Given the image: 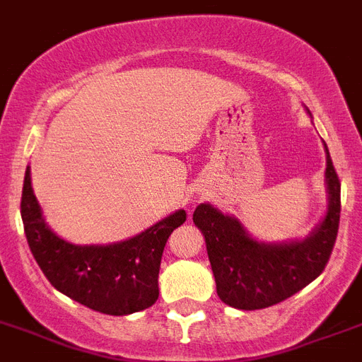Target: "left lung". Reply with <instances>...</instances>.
<instances>
[{"mask_svg": "<svg viewBox=\"0 0 362 362\" xmlns=\"http://www.w3.org/2000/svg\"><path fill=\"white\" fill-rule=\"evenodd\" d=\"M327 153L325 181L329 209L309 238L291 244H261L247 237L240 222L209 203L194 211V223L207 244L220 300L235 309L255 310L281 303L315 281L329 261L340 222V181Z\"/></svg>", "mask_w": 362, "mask_h": 362, "instance_id": "left-lung-1", "label": "left lung"}]
</instances>
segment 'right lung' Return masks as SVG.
<instances>
[{
  "instance_id": "1",
  "label": "right lung",
  "mask_w": 362,
  "mask_h": 362,
  "mask_svg": "<svg viewBox=\"0 0 362 362\" xmlns=\"http://www.w3.org/2000/svg\"><path fill=\"white\" fill-rule=\"evenodd\" d=\"M20 209L31 253L47 281L81 305L112 316L139 313L157 301L164 246L172 231L187 220V213L177 211L120 244L74 246L44 222L29 168Z\"/></svg>"
}]
</instances>
